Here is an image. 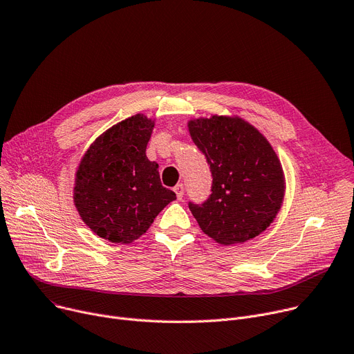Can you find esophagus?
I'll list each match as a JSON object with an SVG mask.
<instances>
[{"label": "esophagus", "instance_id": "obj_1", "mask_svg": "<svg viewBox=\"0 0 354 354\" xmlns=\"http://www.w3.org/2000/svg\"><path fill=\"white\" fill-rule=\"evenodd\" d=\"M174 192H176L177 198H178V200H183V197H184V185H183V184H177V185L174 187Z\"/></svg>", "mask_w": 354, "mask_h": 354}]
</instances>
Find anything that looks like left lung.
I'll return each instance as SVG.
<instances>
[{"instance_id":"1","label":"left lung","mask_w":354,"mask_h":354,"mask_svg":"<svg viewBox=\"0 0 354 354\" xmlns=\"http://www.w3.org/2000/svg\"><path fill=\"white\" fill-rule=\"evenodd\" d=\"M188 131L212 174L211 196L189 203L204 234L221 245L247 242L263 232L282 207L285 176L265 136L238 116L193 119Z\"/></svg>"}]
</instances>
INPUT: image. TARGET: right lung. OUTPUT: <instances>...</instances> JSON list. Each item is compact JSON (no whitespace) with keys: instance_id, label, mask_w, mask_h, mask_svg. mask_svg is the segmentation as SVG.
Masks as SVG:
<instances>
[{"instance_id":"obj_1","label":"right lung","mask_w":354,"mask_h":354,"mask_svg":"<svg viewBox=\"0 0 354 354\" xmlns=\"http://www.w3.org/2000/svg\"><path fill=\"white\" fill-rule=\"evenodd\" d=\"M154 120L138 113L103 131L89 146L75 174L73 204L100 238L130 243L158 212L176 200L162 187L158 165L146 156Z\"/></svg>"}]
</instances>
